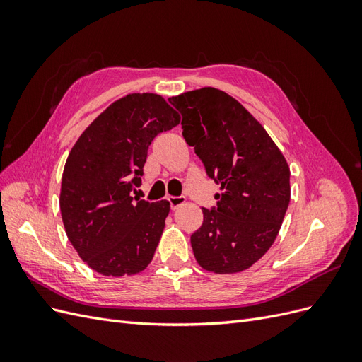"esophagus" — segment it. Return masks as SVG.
Wrapping results in <instances>:
<instances>
[{"label":"esophagus","instance_id":"obj_1","mask_svg":"<svg viewBox=\"0 0 362 362\" xmlns=\"http://www.w3.org/2000/svg\"><path fill=\"white\" fill-rule=\"evenodd\" d=\"M184 202H185L184 196H172V198H169V204H170L172 210H177V208L181 206Z\"/></svg>","mask_w":362,"mask_h":362}]
</instances>
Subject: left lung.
<instances>
[{"mask_svg": "<svg viewBox=\"0 0 362 362\" xmlns=\"http://www.w3.org/2000/svg\"><path fill=\"white\" fill-rule=\"evenodd\" d=\"M182 136L221 185L192 234L198 264L226 275L249 269L275 242L290 204V168L258 120L226 92L202 87L169 98Z\"/></svg>", "mask_w": 362, "mask_h": 362, "instance_id": "8db88e82", "label": "left lung"}]
</instances>
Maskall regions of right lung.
I'll return each instance as SVG.
<instances>
[{
  "instance_id": "1",
  "label": "right lung",
  "mask_w": 362,
  "mask_h": 362,
  "mask_svg": "<svg viewBox=\"0 0 362 362\" xmlns=\"http://www.w3.org/2000/svg\"><path fill=\"white\" fill-rule=\"evenodd\" d=\"M157 93L108 105L72 146L63 169L60 213L76 254L104 276L144 272L154 258L169 201L133 199L154 137L180 124Z\"/></svg>"
}]
</instances>
